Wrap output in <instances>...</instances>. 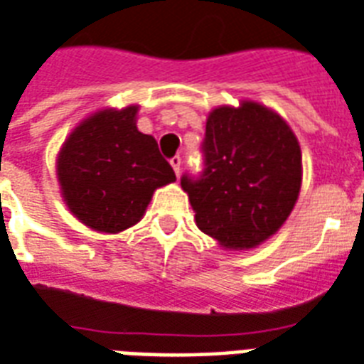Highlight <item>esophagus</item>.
I'll return each instance as SVG.
<instances>
[{"label":"esophagus","mask_w":364,"mask_h":364,"mask_svg":"<svg viewBox=\"0 0 364 364\" xmlns=\"http://www.w3.org/2000/svg\"><path fill=\"white\" fill-rule=\"evenodd\" d=\"M171 166H172V171H174V174L178 176V174H180V166H182V159H180L178 155H176V157H172V159H171Z\"/></svg>","instance_id":"obj_1"}]
</instances>
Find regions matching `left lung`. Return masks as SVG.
Segmentation results:
<instances>
[{"instance_id":"8db88e82","label":"left lung","mask_w":364,"mask_h":364,"mask_svg":"<svg viewBox=\"0 0 364 364\" xmlns=\"http://www.w3.org/2000/svg\"><path fill=\"white\" fill-rule=\"evenodd\" d=\"M205 171L182 178L198 228L224 250H255L282 228L303 180L297 136L274 109L220 105L205 124Z\"/></svg>"}]
</instances>
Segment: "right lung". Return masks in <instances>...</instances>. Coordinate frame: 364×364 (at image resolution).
<instances>
[{
  "mask_svg": "<svg viewBox=\"0 0 364 364\" xmlns=\"http://www.w3.org/2000/svg\"><path fill=\"white\" fill-rule=\"evenodd\" d=\"M140 105L105 107L80 120L57 155L68 211L101 234H119L146 215L157 188L176 180L157 141L136 127Z\"/></svg>",
  "mask_w": 364,
  "mask_h": 364,
  "instance_id": "add662e5",
  "label": "right lung"
}]
</instances>
